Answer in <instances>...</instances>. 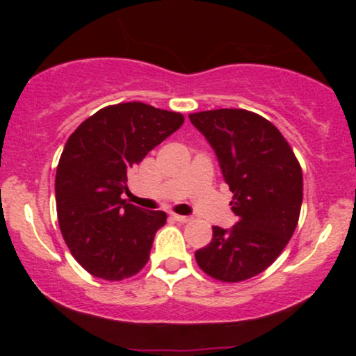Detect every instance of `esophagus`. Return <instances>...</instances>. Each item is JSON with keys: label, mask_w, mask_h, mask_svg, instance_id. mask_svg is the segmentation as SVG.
Segmentation results:
<instances>
[{"label": "esophagus", "mask_w": 356, "mask_h": 356, "mask_svg": "<svg viewBox=\"0 0 356 356\" xmlns=\"http://www.w3.org/2000/svg\"><path fill=\"white\" fill-rule=\"evenodd\" d=\"M170 218H172L175 222H189L191 220L189 216H181V214H172Z\"/></svg>", "instance_id": "esophagus-1"}]
</instances>
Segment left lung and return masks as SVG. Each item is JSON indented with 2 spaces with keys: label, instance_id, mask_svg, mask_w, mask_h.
Listing matches in <instances>:
<instances>
[{
  "label": "left lung",
  "instance_id": "obj_1",
  "mask_svg": "<svg viewBox=\"0 0 356 356\" xmlns=\"http://www.w3.org/2000/svg\"><path fill=\"white\" fill-rule=\"evenodd\" d=\"M206 137L232 195L238 222L212 227L207 246L195 251L206 275L238 283L275 263L291 239L303 202V174L291 147L271 122L243 108L189 115Z\"/></svg>",
  "mask_w": 356,
  "mask_h": 356
}]
</instances>
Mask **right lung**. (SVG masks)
I'll return each mask as SVG.
<instances>
[{"label": "right lung", "mask_w": 356, "mask_h": 356, "mask_svg": "<svg viewBox=\"0 0 356 356\" xmlns=\"http://www.w3.org/2000/svg\"><path fill=\"white\" fill-rule=\"evenodd\" d=\"M182 124L181 113L127 102L93 113L67 140L56 167V212L65 243L90 275L120 281L147 264L167 216L122 194L130 169Z\"/></svg>", "instance_id": "right-lung-1"}]
</instances>
